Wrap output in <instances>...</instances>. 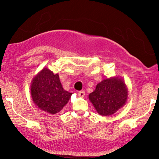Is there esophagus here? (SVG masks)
<instances>
[{
	"label": "esophagus",
	"mask_w": 159,
	"mask_h": 159,
	"mask_svg": "<svg viewBox=\"0 0 159 159\" xmlns=\"http://www.w3.org/2000/svg\"><path fill=\"white\" fill-rule=\"evenodd\" d=\"M78 95L80 97H84V95H85V92H84V91H80V92H79Z\"/></svg>",
	"instance_id": "34e87169"
}]
</instances>
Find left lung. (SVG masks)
I'll return each mask as SVG.
<instances>
[{
  "mask_svg": "<svg viewBox=\"0 0 159 159\" xmlns=\"http://www.w3.org/2000/svg\"><path fill=\"white\" fill-rule=\"evenodd\" d=\"M128 90L119 77L104 79L89 95V99L97 112L103 116L116 113L127 102Z\"/></svg>",
  "mask_w": 159,
  "mask_h": 159,
  "instance_id": "8db88e82",
  "label": "left lung"
}]
</instances>
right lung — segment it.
Listing matches in <instances>:
<instances>
[{
    "mask_svg": "<svg viewBox=\"0 0 159 159\" xmlns=\"http://www.w3.org/2000/svg\"><path fill=\"white\" fill-rule=\"evenodd\" d=\"M72 93L63 88L58 74L44 67L33 78L31 95L34 104L47 113L57 114L67 103Z\"/></svg>",
    "mask_w": 159,
    "mask_h": 159,
    "instance_id": "right-lung-1",
    "label": "right lung"
}]
</instances>
